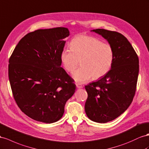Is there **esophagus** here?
Returning a JSON list of instances; mask_svg holds the SVG:
<instances>
[{"mask_svg": "<svg viewBox=\"0 0 149 149\" xmlns=\"http://www.w3.org/2000/svg\"><path fill=\"white\" fill-rule=\"evenodd\" d=\"M76 87H77L78 88H83V86L79 84H76Z\"/></svg>", "mask_w": 149, "mask_h": 149, "instance_id": "esophagus-1", "label": "esophagus"}]
</instances>
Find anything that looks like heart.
<instances>
[{
    "label": "heart",
    "instance_id": "1",
    "mask_svg": "<svg viewBox=\"0 0 149 149\" xmlns=\"http://www.w3.org/2000/svg\"><path fill=\"white\" fill-rule=\"evenodd\" d=\"M61 53V61L65 69L72 73L79 65L81 67L73 74L76 82L83 83L92 77L97 79L107 74L113 65L114 51L112 46L102 40L86 35L76 36Z\"/></svg>",
    "mask_w": 149,
    "mask_h": 149
}]
</instances>
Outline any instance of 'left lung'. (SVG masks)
I'll list each match as a JSON object with an SVG mask.
<instances>
[{"mask_svg": "<svg viewBox=\"0 0 149 149\" xmlns=\"http://www.w3.org/2000/svg\"><path fill=\"white\" fill-rule=\"evenodd\" d=\"M112 46L114 61L108 73L85 86L87 116L97 123H107L122 115L130 105L136 91L139 71L138 56L128 39L115 31L96 29Z\"/></svg>", "mask_w": 149, "mask_h": 149, "instance_id": "obj_1", "label": "left lung"}]
</instances>
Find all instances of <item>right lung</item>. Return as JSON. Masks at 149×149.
Instances as JSON below:
<instances>
[{
  "instance_id": "obj_1",
  "label": "right lung",
  "mask_w": 149,
  "mask_h": 149,
  "mask_svg": "<svg viewBox=\"0 0 149 149\" xmlns=\"http://www.w3.org/2000/svg\"><path fill=\"white\" fill-rule=\"evenodd\" d=\"M70 31L38 29L23 37L9 59V78L16 103L27 116L51 123L61 119L76 85L61 67V53Z\"/></svg>"
}]
</instances>
